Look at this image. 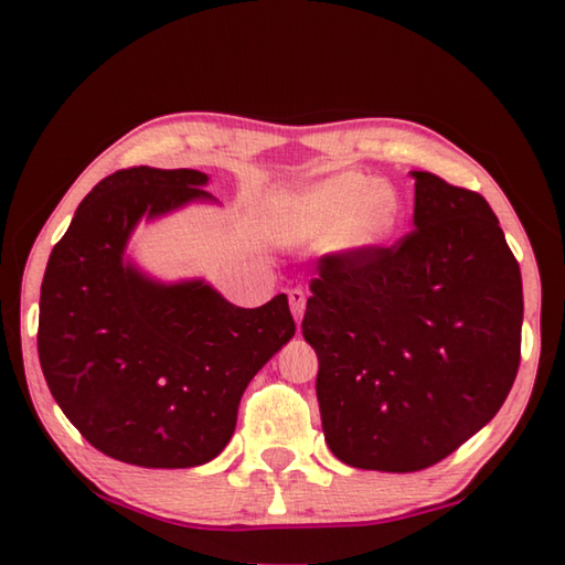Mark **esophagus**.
Segmentation results:
<instances>
[{"instance_id": "esophagus-1", "label": "esophagus", "mask_w": 565, "mask_h": 565, "mask_svg": "<svg viewBox=\"0 0 565 565\" xmlns=\"http://www.w3.org/2000/svg\"><path fill=\"white\" fill-rule=\"evenodd\" d=\"M289 303H291L294 319L301 321L303 309H306V291H303V289H291V291H289Z\"/></svg>"}]
</instances>
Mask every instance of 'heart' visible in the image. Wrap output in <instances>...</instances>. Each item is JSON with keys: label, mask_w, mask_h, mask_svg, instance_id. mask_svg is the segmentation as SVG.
Instances as JSON below:
<instances>
[{"label": "heart", "mask_w": 565, "mask_h": 565, "mask_svg": "<svg viewBox=\"0 0 565 565\" xmlns=\"http://www.w3.org/2000/svg\"><path fill=\"white\" fill-rule=\"evenodd\" d=\"M398 224V199L371 177L343 171L289 194L276 209V234L286 244H309L339 232V246L369 252Z\"/></svg>", "instance_id": "b5f03b06"}]
</instances>
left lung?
I'll use <instances>...</instances> for the list:
<instances>
[{
  "label": "left lung",
  "mask_w": 565,
  "mask_h": 565,
  "mask_svg": "<svg viewBox=\"0 0 565 565\" xmlns=\"http://www.w3.org/2000/svg\"><path fill=\"white\" fill-rule=\"evenodd\" d=\"M411 177L414 232L323 256L301 321L323 438L366 471L454 454L499 414L521 361V269L499 218L476 191Z\"/></svg>",
  "instance_id": "obj_1"
}]
</instances>
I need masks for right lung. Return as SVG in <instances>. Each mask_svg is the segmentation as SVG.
I'll list each match as a JSON object with an SVG mask.
<instances>
[{
    "label": "right lung",
    "instance_id": "right-lung-1",
    "mask_svg": "<svg viewBox=\"0 0 565 565\" xmlns=\"http://www.w3.org/2000/svg\"><path fill=\"white\" fill-rule=\"evenodd\" d=\"M206 184L196 169L114 171L44 271L46 386L94 448L131 466L191 468L222 454L248 381L296 331L286 294L242 309L204 279L159 281L129 259L141 218L216 202Z\"/></svg>",
    "mask_w": 565,
    "mask_h": 565
}]
</instances>
